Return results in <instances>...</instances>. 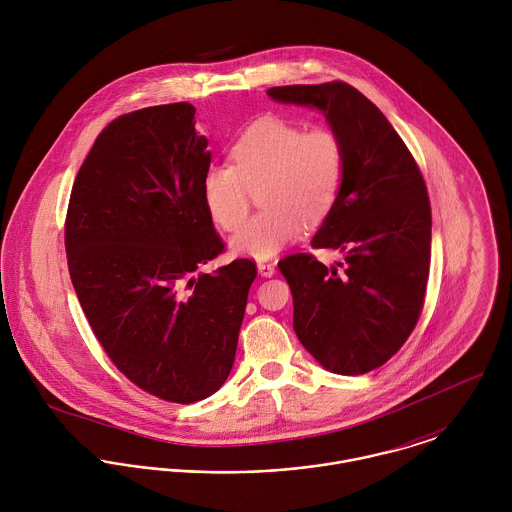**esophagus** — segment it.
Listing matches in <instances>:
<instances>
[{
    "mask_svg": "<svg viewBox=\"0 0 512 512\" xmlns=\"http://www.w3.org/2000/svg\"><path fill=\"white\" fill-rule=\"evenodd\" d=\"M256 268H258L260 276H264V278H272L276 274V264H270V262H258Z\"/></svg>",
    "mask_w": 512,
    "mask_h": 512,
    "instance_id": "34e87169",
    "label": "esophagus"
}]
</instances>
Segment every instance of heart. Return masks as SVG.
Masks as SVG:
<instances>
[{
    "mask_svg": "<svg viewBox=\"0 0 512 512\" xmlns=\"http://www.w3.org/2000/svg\"><path fill=\"white\" fill-rule=\"evenodd\" d=\"M232 165L213 163L203 175V199L211 219L236 230L258 191L262 213L230 240L232 252L266 260L293 242L303 222L327 219L341 195L347 151L331 128H311L282 118L254 122L232 146Z\"/></svg>",
    "mask_w": 512,
    "mask_h": 512,
    "instance_id": "obj_1",
    "label": "heart"
}]
</instances>
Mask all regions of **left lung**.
Wrapping results in <instances>:
<instances>
[{
  "instance_id": "obj_1",
  "label": "left lung",
  "mask_w": 512,
  "mask_h": 512,
  "mask_svg": "<svg viewBox=\"0 0 512 512\" xmlns=\"http://www.w3.org/2000/svg\"><path fill=\"white\" fill-rule=\"evenodd\" d=\"M268 96L317 108L345 144L341 195L311 240L341 258L325 266L292 254L278 268L301 345L335 374H365L406 343L424 307L432 256L424 177L386 116L351 84L274 86Z\"/></svg>"
}]
</instances>
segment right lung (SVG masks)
<instances>
[{
	"label": "right lung",
	"instance_id": "obj_1",
	"mask_svg": "<svg viewBox=\"0 0 512 512\" xmlns=\"http://www.w3.org/2000/svg\"><path fill=\"white\" fill-rule=\"evenodd\" d=\"M207 146L187 102L116 118L76 173L65 224L96 339L134 384L177 404L228 378L256 278L248 258L197 274L224 250L203 199Z\"/></svg>",
	"mask_w": 512,
	"mask_h": 512
}]
</instances>
